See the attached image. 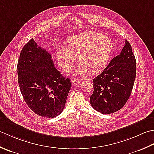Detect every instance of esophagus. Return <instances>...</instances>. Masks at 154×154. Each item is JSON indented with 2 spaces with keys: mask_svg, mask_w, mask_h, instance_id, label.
<instances>
[{
  "mask_svg": "<svg viewBox=\"0 0 154 154\" xmlns=\"http://www.w3.org/2000/svg\"><path fill=\"white\" fill-rule=\"evenodd\" d=\"M80 82V80L77 79V78H73L72 80V84L73 86H76Z\"/></svg>",
  "mask_w": 154,
  "mask_h": 154,
  "instance_id": "obj_1",
  "label": "esophagus"
}]
</instances>
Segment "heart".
I'll return each mask as SVG.
<instances>
[{"mask_svg":"<svg viewBox=\"0 0 154 154\" xmlns=\"http://www.w3.org/2000/svg\"><path fill=\"white\" fill-rule=\"evenodd\" d=\"M111 40L103 34L87 32L70 37L68 40V48L59 47L56 55L60 66L68 70L76 63L79 56L81 64L76 74L85 76L91 72L96 74L108 64L112 52Z\"/></svg>","mask_w":154,"mask_h":154,"instance_id":"b5f03b06","label":"heart"}]
</instances>
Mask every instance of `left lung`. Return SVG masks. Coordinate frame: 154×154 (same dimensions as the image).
Listing matches in <instances>:
<instances>
[{"label": "left lung", "mask_w": 154, "mask_h": 154, "mask_svg": "<svg viewBox=\"0 0 154 154\" xmlns=\"http://www.w3.org/2000/svg\"><path fill=\"white\" fill-rule=\"evenodd\" d=\"M136 68L131 46L125 40L120 54L93 79L94 92L90 98L92 108L103 114H112L123 108L133 88Z\"/></svg>", "instance_id": "8db88e82"}]
</instances>
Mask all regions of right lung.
<instances>
[{
	"mask_svg": "<svg viewBox=\"0 0 154 154\" xmlns=\"http://www.w3.org/2000/svg\"><path fill=\"white\" fill-rule=\"evenodd\" d=\"M18 84L28 106L37 115L54 118L61 114L71 82L56 69L51 55L32 38L24 46L18 65Z\"/></svg>",
	"mask_w": 154,
	"mask_h": 154,
	"instance_id": "right-lung-1",
	"label": "right lung"
}]
</instances>
